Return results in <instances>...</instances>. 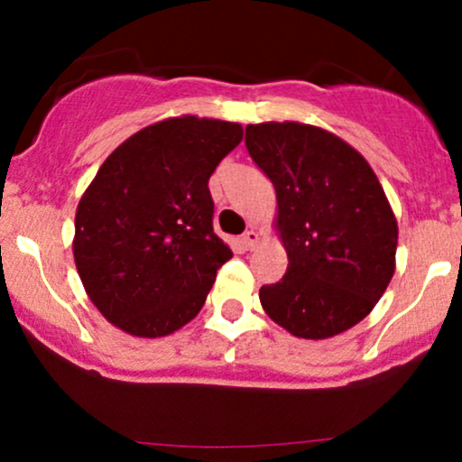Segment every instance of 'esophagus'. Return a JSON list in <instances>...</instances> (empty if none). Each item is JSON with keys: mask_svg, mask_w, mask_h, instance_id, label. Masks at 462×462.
Returning a JSON list of instances; mask_svg holds the SVG:
<instances>
[{"mask_svg": "<svg viewBox=\"0 0 462 462\" xmlns=\"http://www.w3.org/2000/svg\"><path fill=\"white\" fill-rule=\"evenodd\" d=\"M241 243H243V247H245V249H254L258 245V232L256 230H247L245 235L241 236Z\"/></svg>", "mask_w": 462, "mask_h": 462, "instance_id": "obj_1", "label": "esophagus"}]
</instances>
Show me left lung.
<instances>
[{"mask_svg": "<svg viewBox=\"0 0 462 462\" xmlns=\"http://www.w3.org/2000/svg\"><path fill=\"white\" fill-rule=\"evenodd\" d=\"M252 161L272 180L289 267L261 289L275 323L300 338L346 332L378 304L395 272L397 221L374 169L315 125L245 128Z\"/></svg>", "mask_w": 462, "mask_h": 462, "instance_id": "obj_1", "label": "left lung"}]
</instances>
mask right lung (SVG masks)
Wrapping results in <instances>:
<instances>
[{"mask_svg": "<svg viewBox=\"0 0 462 462\" xmlns=\"http://www.w3.org/2000/svg\"><path fill=\"white\" fill-rule=\"evenodd\" d=\"M243 139L230 121L176 116L106 158L76 213L73 256L99 312L134 337L180 330L232 258L215 235L208 180Z\"/></svg>", "mask_w": 462, "mask_h": 462, "instance_id": "right-lung-1", "label": "right lung"}]
</instances>
